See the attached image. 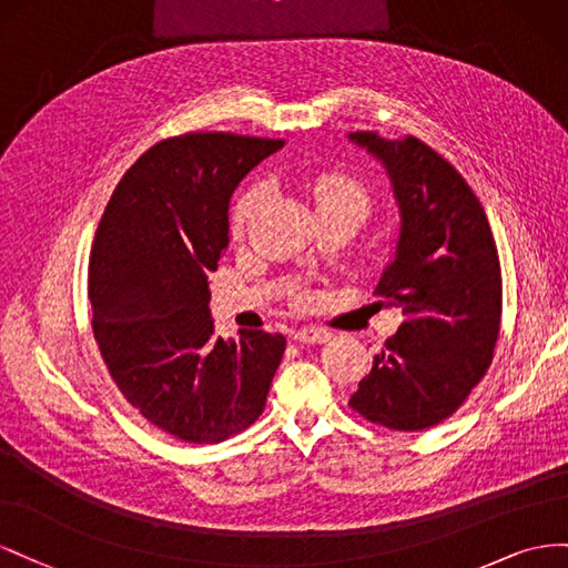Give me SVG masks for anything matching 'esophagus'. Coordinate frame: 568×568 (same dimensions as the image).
I'll return each instance as SVG.
<instances>
[{
    "mask_svg": "<svg viewBox=\"0 0 568 568\" xmlns=\"http://www.w3.org/2000/svg\"><path fill=\"white\" fill-rule=\"evenodd\" d=\"M333 337V333H328L326 328H318V326H304L300 331H295V339L300 345H323L328 343Z\"/></svg>",
    "mask_w": 568,
    "mask_h": 568,
    "instance_id": "1",
    "label": "esophagus"
}]
</instances>
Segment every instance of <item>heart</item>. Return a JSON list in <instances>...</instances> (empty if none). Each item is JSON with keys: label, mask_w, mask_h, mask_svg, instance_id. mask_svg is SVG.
Wrapping results in <instances>:
<instances>
[{"label": "heart", "mask_w": 568, "mask_h": 568, "mask_svg": "<svg viewBox=\"0 0 568 568\" xmlns=\"http://www.w3.org/2000/svg\"><path fill=\"white\" fill-rule=\"evenodd\" d=\"M310 192L318 209L326 206H354L366 214L368 209V192L366 187L356 181V178L339 173V171H323L314 175L310 181ZM264 197V185H252L242 197L235 202L231 214V231L235 237H242L247 231V225L254 216L256 204Z\"/></svg>", "instance_id": "1"}]
</instances>
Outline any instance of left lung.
<instances>
[{"label": "left lung", "instance_id": "8db88e82", "mask_svg": "<svg viewBox=\"0 0 568 568\" xmlns=\"http://www.w3.org/2000/svg\"><path fill=\"white\" fill-rule=\"evenodd\" d=\"M390 175L402 229L376 295L402 306L349 407L390 430H426L455 414L493 364L501 271L488 216L464 175L416 138L349 135Z\"/></svg>", "mask_w": 568, "mask_h": 568}]
</instances>
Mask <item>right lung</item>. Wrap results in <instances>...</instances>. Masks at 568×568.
Returning <instances> with one entry per match:
<instances>
[{
  "label": "right lung",
  "mask_w": 568,
  "mask_h": 568,
  "mask_svg": "<svg viewBox=\"0 0 568 568\" xmlns=\"http://www.w3.org/2000/svg\"><path fill=\"white\" fill-rule=\"evenodd\" d=\"M283 140L183 133L125 171L97 225L92 333L125 402L183 443L214 445L262 416L285 337L209 318V273L229 247V200Z\"/></svg>",
  "instance_id": "1"
}]
</instances>
